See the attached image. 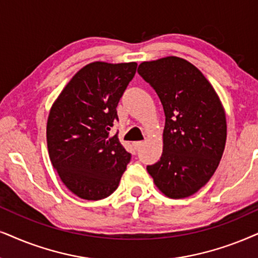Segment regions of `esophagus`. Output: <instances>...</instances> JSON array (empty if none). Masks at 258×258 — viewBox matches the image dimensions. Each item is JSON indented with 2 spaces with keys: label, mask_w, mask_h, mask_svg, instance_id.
<instances>
[{
  "label": "esophagus",
  "mask_w": 258,
  "mask_h": 258,
  "mask_svg": "<svg viewBox=\"0 0 258 258\" xmlns=\"http://www.w3.org/2000/svg\"><path fill=\"white\" fill-rule=\"evenodd\" d=\"M143 144H144L143 142H133L132 145H133V148H135L136 151H138V150L143 146Z\"/></svg>",
  "instance_id": "34e87169"
}]
</instances>
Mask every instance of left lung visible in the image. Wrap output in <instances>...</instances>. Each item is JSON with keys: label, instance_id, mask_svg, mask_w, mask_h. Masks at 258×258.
<instances>
[{"label": "left lung", "instance_id": "1", "mask_svg": "<svg viewBox=\"0 0 258 258\" xmlns=\"http://www.w3.org/2000/svg\"><path fill=\"white\" fill-rule=\"evenodd\" d=\"M138 74L157 93L165 114L161 159L146 169L168 198L190 197L219 165L226 143L224 107L207 78L183 58L143 61Z\"/></svg>", "mask_w": 258, "mask_h": 258}]
</instances>
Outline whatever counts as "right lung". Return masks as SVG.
<instances>
[{
    "mask_svg": "<svg viewBox=\"0 0 258 258\" xmlns=\"http://www.w3.org/2000/svg\"><path fill=\"white\" fill-rule=\"evenodd\" d=\"M136 70L135 61L88 64L75 74L51 107L48 155L61 182L78 198L109 197L131 159L118 135L109 137V131Z\"/></svg>",
    "mask_w": 258,
    "mask_h": 258,
    "instance_id": "add662e5",
    "label": "right lung"
}]
</instances>
